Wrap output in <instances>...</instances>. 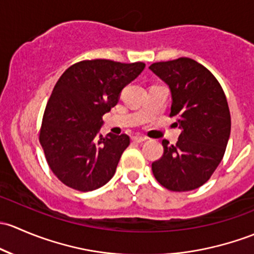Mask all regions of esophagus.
I'll return each mask as SVG.
<instances>
[{"instance_id":"obj_1","label":"esophagus","mask_w":254,"mask_h":254,"mask_svg":"<svg viewBox=\"0 0 254 254\" xmlns=\"http://www.w3.org/2000/svg\"><path fill=\"white\" fill-rule=\"evenodd\" d=\"M146 139H148V137H145V135H142V134H135L132 137L133 142H137V143H143L145 142Z\"/></svg>"}]
</instances>
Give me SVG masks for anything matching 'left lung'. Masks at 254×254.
<instances>
[{
  "label": "left lung",
  "instance_id": "8db88e82",
  "mask_svg": "<svg viewBox=\"0 0 254 254\" xmlns=\"http://www.w3.org/2000/svg\"><path fill=\"white\" fill-rule=\"evenodd\" d=\"M149 68L170 87V117L182 129L175 145L163 140V156L151 164L154 177L174 192L195 190L210 179L226 150L231 130L226 96L213 73L188 57Z\"/></svg>",
  "mask_w": 254,
  "mask_h": 254
}]
</instances>
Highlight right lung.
Instances as JSON below:
<instances>
[{
	"instance_id": "obj_1",
	"label": "right lung",
	"mask_w": 254,
	"mask_h": 254,
	"mask_svg": "<svg viewBox=\"0 0 254 254\" xmlns=\"http://www.w3.org/2000/svg\"><path fill=\"white\" fill-rule=\"evenodd\" d=\"M144 67L143 62L84 60L57 80L46 104L39 140L51 171L67 187L88 192L112 179L129 137L99 134L103 116Z\"/></svg>"
}]
</instances>
